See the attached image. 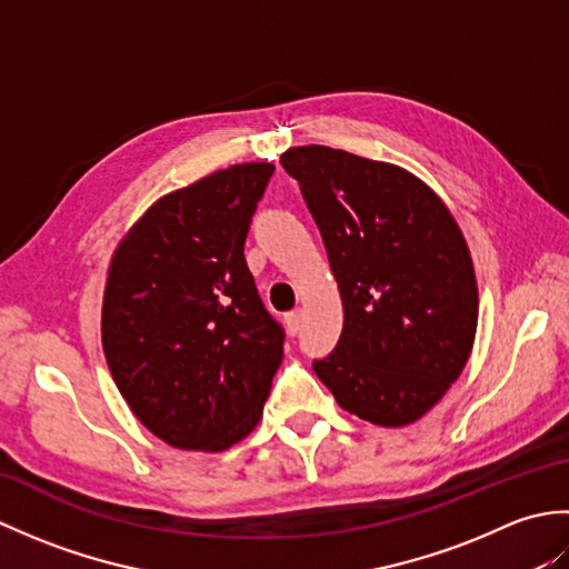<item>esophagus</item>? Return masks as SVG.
Instances as JSON below:
<instances>
[{
  "label": "esophagus",
  "instance_id": "1",
  "mask_svg": "<svg viewBox=\"0 0 569 569\" xmlns=\"http://www.w3.org/2000/svg\"><path fill=\"white\" fill-rule=\"evenodd\" d=\"M300 318H303V310H300V308H296V310H291V312H286L283 320H286L288 332L298 335V330H300Z\"/></svg>",
  "mask_w": 569,
  "mask_h": 569
}]
</instances>
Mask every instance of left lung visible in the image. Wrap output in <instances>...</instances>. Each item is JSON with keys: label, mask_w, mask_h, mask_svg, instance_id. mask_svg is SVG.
Returning a JSON list of instances; mask_svg holds the SVG:
<instances>
[{"label": "left lung", "mask_w": 569, "mask_h": 569, "mask_svg": "<svg viewBox=\"0 0 569 569\" xmlns=\"http://www.w3.org/2000/svg\"><path fill=\"white\" fill-rule=\"evenodd\" d=\"M316 220L345 308L340 342L312 361L349 413L408 426L462 373L479 318L465 237L403 168L330 147L281 156Z\"/></svg>", "instance_id": "left-lung-1"}]
</instances>
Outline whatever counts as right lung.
<instances>
[{"label": "right lung", "mask_w": 569, "mask_h": 569, "mask_svg": "<svg viewBox=\"0 0 569 569\" xmlns=\"http://www.w3.org/2000/svg\"><path fill=\"white\" fill-rule=\"evenodd\" d=\"M271 163H239L153 202L114 251L102 347L156 438L220 452L257 428L286 332L244 259Z\"/></svg>", "instance_id": "add662e5"}]
</instances>
